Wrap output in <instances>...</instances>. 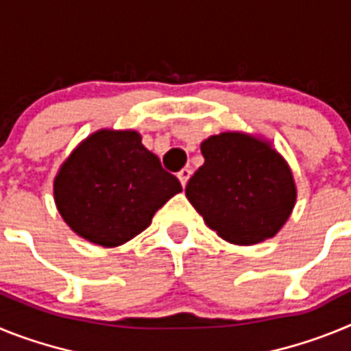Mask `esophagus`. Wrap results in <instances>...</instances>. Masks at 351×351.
<instances>
[{"instance_id":"34e87169","label":"esophagus","mask_w":351,"mask_h":351,"mask_svg":"<svg viewBox=\"0 0 351 351\" xmlns=\"http://www.w3.org/2000/svg\"><path fill=\"white\" fill-rule=\"evenodd\" d=\"M178 178H179V181H181L182 188H186V182H188V179L191 178V170L190 169H182L181 172L178 173Z\"/></svg>"}]
</instances>
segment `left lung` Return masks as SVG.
Masks as SVG:
<instances>
[{
	"label": "left lung",
	"mask_w": 351,
	"mask_h": 351,
	"mask_svg": "<svg viewBox=\"0 0 351 351\" xmlns=\"http://www.w3.org/2000/svg\"><path fill=\"white\" fill-rule=\"evenodd\" d=\"M200 151L206 161L186 184V197L206 225L237 246L274 237L297 202L293 173L274 145L251 133L223 132Z\"/></svg>",
	"instance_id": "8db88e82"
}]
</instances>
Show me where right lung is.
Returning <instances> with one entry per match:
<instances>
[{"label": "right lung", "mask_w": 351, "mask_h": 351, "mask_svg": "<svg viewBox=\"0 0 351 351\" xmlns=\"http://www.w3.org/2000/svg\"><path fill=\"white\" fill-rule=\"evenodd\" d=\"M182 191L176 176L135 130H98L84 138L54 178V202L71 230L116 247L144 232L154 213Z\"/></svg>", "instance_id": "1"}]
</instances>
